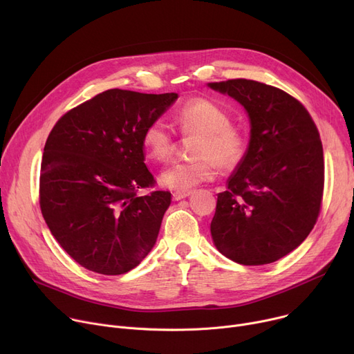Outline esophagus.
Masks as SVG:
<instances>
[{
	"label": "esophagus",
	"mask_w": 354,
	"mask_h": 354,
	"mask_svg": "<svg viewBox=\"0 0 354 354\" xmlns=\"http://www.w3.org/2000/svg\"><path fill=\"white\" fill-rule=\"evenodd\" d=\"M191 195V191H176L172 194V198L174 201H180V199H185Z\"/></svg>",
	"instance_id": "1"
}]
</instances>
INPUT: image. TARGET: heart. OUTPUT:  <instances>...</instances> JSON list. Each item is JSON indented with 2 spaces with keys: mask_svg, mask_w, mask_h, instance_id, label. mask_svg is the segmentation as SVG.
Instances as JSON below:
<instances>
[{
  "mask_svg": "<svg viewBox=\"0 0 354 354\" xmlns=\"http://www.w3.org/2000/svg\"><path fill=\"white\" fill-rule=\"evenodd\" d=\"M176 122L183 135H198L192 148L195 159L176 162L160 174V183L169 189L187 191L214 179L218 163L234 168L246 152L243 131L230 124V115L206 98H192L176 111ZM142 145L149 158L167 160L175 149V136L162 120L151 121L142 132Z\"/></svg>",
  "mask_w": 354,
  "mask_h": 354,
  "instance_id": "heart-1",
  "label": "heart"
}]
</instances>
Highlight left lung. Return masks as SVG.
Here are the masks:
<instances>
[{"label":"left lung","mask_w":354,"mask_h":354,"mask_svg":"<svg viewBox=\"0 0 354 354\" xmlns=\"http://www.w3.org/2000/svg\"><path fill=\"white\" fill-rule=\"evenodd\" d=\"M250 118L248 152L218 194L212 239L230 261L259 266L295 250L317 222L324 189L323 147L300 101L253 80L209 84Z\"/></svg>","instance_id":"8db88e82"}]
</instances>
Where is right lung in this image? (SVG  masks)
Segmentation results:
<instances>
[{
    "mask_svg": "<svg viewBox=\"0 0 354 354\" xmlns=\"http://www.w3.org/2000/svg\"><path fill=\"white\" fill-rule=\"evenodd\" d=\"M178 93L108 89L64 113L45 142L39 174L42 216L82 268L116 276L153 248L171 192L144 162L142 132Z\"/></svg>",
    "mask_w": 354,
    "mask_h": 354,
    "instance_id": "add662e5",
    "label": "right lung"
}]
</instances>
